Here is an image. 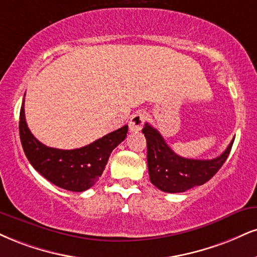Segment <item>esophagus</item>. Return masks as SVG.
I'll return each mask as SVG.
<instances>
[{"mask_svg": "<svg viewBox=\"0 0 257 257\" xmlns=\"http://www.w3.org/2000/svg\"><path fill=\"white\" fill-rule=\"evenodd\" d=\"M145 120H146V113L144 111H137L135 113H133L132 118L129 120V129H131V132H140L145 124Z\"/></svg>", "mask_w": 257, "mask_h": 257, "instance_id": "esophagus-1", "label": "esophagus"}]
</instances>
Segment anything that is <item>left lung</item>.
<instances>
[{
  "mask_svg": "<svg viewBox=\"0 0 257 257\" xmlns=\"http://www.w3.org/2000/svg\"><path fill=\"white\" fill-rule=\"evenodd\" d=\"M147 141V165L150 181L165 193H183L205 184L227 159L234 139L225 152L214 159H188L176 154L160 133L146 123L142 129Z\"/></svg>",
  "mask_w": 257,
  "mask_h": 257,
  "instance_id": "1",
  "label": "left lung"
}]
</instances>
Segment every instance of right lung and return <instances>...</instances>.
I'll return each mask as SVG.
<instances>
[{"label":"right lung","instance_id":"obj_1","mask_svg":"<svg viewBox=\"0 0 257 257\" xmlns=\"http://www.w3.org/2000/svg\"><path fill=\"white\" fill-rule=\"evenodd\" d=\"M24 103L19 120L20 140L24 152L36 171L66 190L80 193L94 185L103 174L111 152L125 139L128 125L109 133L85 147L58 150L45 146L33 137L25 118Z\"/></svg>","mask_w":257,"mask_h":257}]
</instances>
